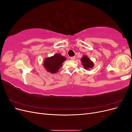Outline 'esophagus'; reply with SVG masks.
Instances as JSON below:
<instances>
[{"label": "esophagus", "mask_w": 132, "mask_h": 132, "mask_svg": "<svg viewBox=\"0 0 132 132\" xmlns=\"http://www.w3.org/2000/svg\"><path fill=\"white\" fill-rule=\"evenodd\" d=\"M70 59L71 60H72V61H74V60H75V57H70Z\"/></svg>", "instance_id": "1"}]
</instances>
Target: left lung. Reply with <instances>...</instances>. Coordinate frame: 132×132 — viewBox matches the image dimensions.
<instances>
[{"mask_svg": "<svg viewBox=\"0 0 132 132\" xmlns=\"http://www.w3.org/2000/svg\"><path fill=\"white\" fill-rule=\"evenodd\" d=\"M81 61L83 63L82 65L84 67V68L86 69L91 68H93L94 66L93 63L86 56L84 57L81 59Z\"/></svg>", "mask_w": 132, "mask_h": 132, "instance_id": "1", "label": "left lung"}]
</instances>
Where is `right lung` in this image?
<instances>
[{
  "mask_svg": "<svg viewBox=\"0 0 132 132\" xmlns=\"http://www.w3.org/2000/svg\"><path fill=\"white\" fill-rule=\"evenodd\" d=\"M66 58L60 54H55L53 57L46 58L44 61V66L47 70L52 73L57 72V71L62 65L63 62Z\"/></svg>",
  "mask_w": 132,
  "mask_h": 132,
  "instance_id": "right-lung-1",
  "label": "right lung"
}]
</instances>
